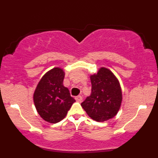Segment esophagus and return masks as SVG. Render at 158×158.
Instances as JSON below:
<instances>
[{
    "label": "esophagus",
    "instance_id": "esophagus-1",
    "mask_svg": "<svg viewBox=\"0 0 158 158\" xmlns=\"http://www.w3.org/2000/svg\"><path fill=\"white\" fill-rule=\"evenodd\" d=\"M75 99L77 101H78V102H81V101L82 100V97L80 95H79V96H77V97H75Z\"/></svg>",
    "mask_w": 158,
    "mask_h": 158
}]
</instances>
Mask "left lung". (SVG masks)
Returning <instances> with one entry per match:
<instances>
[{
    "label": "left lung",
    "instance_id": "left-lung-1",
    "mask_svg": "<svg viewBox=\"0 0 158 158\" xmlns=\"http://www.w3.org/2000/svg\"><path fill=\"white\" fill-rule=\"evenodd\" d=\"M91 93L81 103L88 116L97 122H104L117 114L122 102L119 81L108 69L102 68L90 77Z\"/></svg>",
    "mask_w": 158,
    "mask_h": 158
}]
</instances>
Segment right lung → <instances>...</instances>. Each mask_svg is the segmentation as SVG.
<instances>
[{
  "label": "right lung",
  "mask_w": 158,
  "mask_h": 158,
  "mask_svg": "<svg viewBox=\"0 0 158 158\" xmlns=\"http://www.w3.org/2000/svg\"><path fill=\"white\" fill-rule=\"evenodd\" d=\"M64 78L62 69H52L41 78L35 90L33 100L36 110L47 122H60L76 102L63 85Z\"/></svg>",
  "instance_id": "obj_1"
}]
</instances>
